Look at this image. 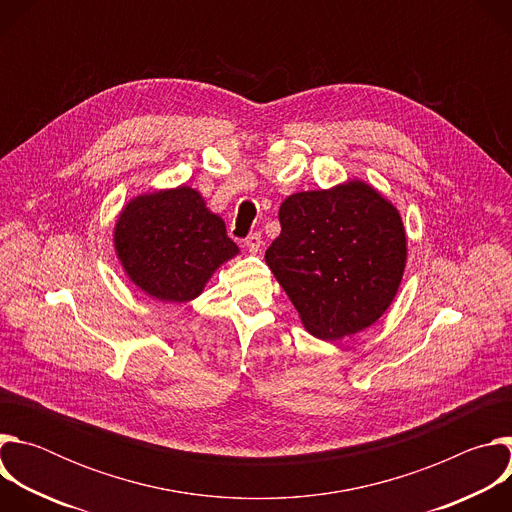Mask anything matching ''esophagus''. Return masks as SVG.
<instances>
[{
    "mask_svg": "<svg viewBox=\"0 0 512 512\" xmlns=\"http://www.w3.org/2000/svg\"><path fill=\"white\" fill-rule=\"evenodd\" d=\"M261 245H263V239L259 233H253L245 239V247L249 249V253H257L261 249Z\"/></svg>",
    "mask_w": 512,
    "mask_h": 512,
    "instance_id": "1",
    "label": "esophagus"
}]
</instances>
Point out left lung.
Listing matches in <instances>:
<instances>
[{
  "label": "left lung",
  "mask_w": 512,
  "mask_h": 512,
  "mask_svg": "<svg viewBox=\"0 0 512 512\" xmlns=\"http://www.w3.org/2000/svg\"><path fill=\"white\" fill-rule=\"evenodd\" d=\"M265 261L306 330L340 340L371 328L393 304L407 235L391 200L362 180L287 196Z\"/></svg>",
  "instance_id": "obj_1"
}]
</instances>
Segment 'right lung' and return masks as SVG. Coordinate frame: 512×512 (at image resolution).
Returning <instances> with one entry per match:
<instances>
[{
  "instance_id": "1",
  "label": "right lung",
  "mask_w": 512,
  "mask_h": 512,
  "mask_svg": "<svg viewBox=\"0 0 512 512\" xmlns=\"http://www.w3.org/2000/svg\"><path fill=\"white\" fill-rule=\"evenodd\" d=\"M113 247L129 281L170 304L198 298L214 271L239 255L223 218L186 184L131 198L119 212Z\"/></svg>"
}]
</instances>
